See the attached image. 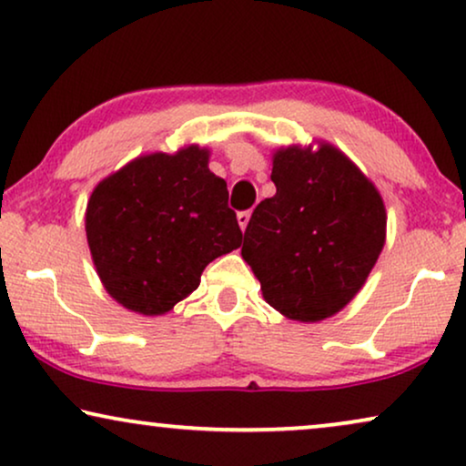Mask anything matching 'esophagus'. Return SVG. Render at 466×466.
I'll return each instance as SVG.
<instances>
[{
  "instance_id": "34e87169",
  "label": "esophagus",
  "mask_w": 466,
  "mask_h": 466,
  "mask_svg": "<svg viewBox=\"0 0 466 466\" xmlns=\"http://www.w3.org/2000/svg\"><path fill=\"white\" fill-rule=\"evenodd\" d=\"M238 222H239L241 231H246L248 222H250V212H248V209H246V212H239V214H238Z\"/></svg>"
}]
</instances>
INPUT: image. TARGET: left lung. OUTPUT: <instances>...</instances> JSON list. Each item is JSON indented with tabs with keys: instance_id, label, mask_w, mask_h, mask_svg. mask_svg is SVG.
Returning a JSON list of instances; mask_svg holds the SVG:
<instances>
[{
	"instance_id": "1",
	"label": "left lung",
	"mask_w": 466,
	"mask_h": 466,
	"mask_svg": "<svg viewBox=\"0 0 466 466\" xmlns=\"http://www.w3.org/2000/svg\"><path fill=\"white\" fill-rule=\"evenodd\" d=\"M276 195L260 201L241 257L265 301L289 320L320 322L356 297L386 244L375 184L333 144L273 152Z\"/></svg>"
}]
</instances>
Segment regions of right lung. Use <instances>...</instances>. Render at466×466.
Masks as SVG:
<instances>
[{"label":"right lung","mask_w":466,"mask_h":466,"mask_svg":"<svg viewBox=\"0 0 466 466\" xmlns=\"http://www.w3.org/2000/svg\"><path fill=\"white\" fill-rule=\"evenodd\" d=\"M208 163L209 150L197 144L150 152L93 188L86 241L101 284L123 308L167 314L214 258L241 246L227 182Z\"/></svg>","instance_id":"right-lung-1"}]
</instances>
